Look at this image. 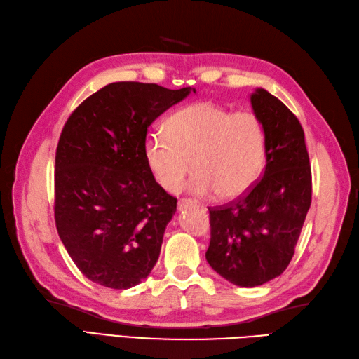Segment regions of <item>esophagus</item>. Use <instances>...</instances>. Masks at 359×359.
<instances>
[{"instance_id": "1", "label": "esophagus", "mask_w": 359, "mask_h": 359, "mask_svg": "<svg viewBox=\"0 0 359 359\" xmlns=\"http://www.w3.org/2000/svg\"><path fill=\"white\" fill-rule=\"evenodd\" d=\"M191 206H198V203L196 202V200H193V198H182V200H179V205H177L179 211L187 210V208H191Z\"/></svg>"}]
</instances>
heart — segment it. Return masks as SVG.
<instances>
[{
	"instance_id": "b5f03b06",
	"label": "heart",
	"mask_w": 359,
	"mask_h": 359,
	"mask_svg": "<svg viewBox=\"0 0 359 359\" xmlns=\"http://www.w3.org/2000/svg\"><path fill=\"white\" fill-rule=\"evenodd\" d=\"M165 128L166 133L147 136L144 156L153 177L168 193L179 191L193 168L189 188L200 196L237 198L260 180L268 136L257 114L198 102L174 113Z\"/></svg>"
}]
</instances>
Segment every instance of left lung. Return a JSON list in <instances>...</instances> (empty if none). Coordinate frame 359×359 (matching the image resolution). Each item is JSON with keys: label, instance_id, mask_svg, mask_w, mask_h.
Listing matches in <instances>:
<instances>
[{"label": "left lung", "instance_id": "left-lung-1", "mask_svg": "<svg viewBox=\"0 0 359 359\" xmlns=\"http://www.w3.org/2000/svg\"><path fill=\"white\" fill-rule=\"evenodd\" d=\"M251 104L268 136L263 177L234 202L208 208L211 241L206 260L241 287L264 285L285 272L312 200L302 123L264 88L255 90Z\"/></svg>", "mask_w": 359, "mask_h": 359}]
</instances>
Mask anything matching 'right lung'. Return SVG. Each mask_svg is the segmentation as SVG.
<instances>
[{"label": "right lung", "mask_w": 359, "mask_h": 359, "mask_svg": "<svg viewBox=\"0 0 359 359\" xmlns=\"http://www.w3.org/2000/svg\"><path fill=\"white\" fill-rule=\"evenodd\" d=\"M194 88L113 82L67 119L55 159V222L60 238L88 280L130 289L159 258L177 208L148 170V127Z\"/></svg>", "instance_id": "right-lung-1"}]
</instances>
